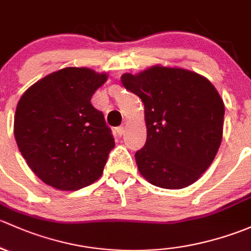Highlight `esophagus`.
<instances>
[{"instance_id":"34e87169","label":"esophagus","mask_w":251,"mask_h":251,"mask_svg":"<svg viewBox=\"0 0 251 251\" xmlns=\"http://www.w3.org/2000/svg\"><path fill=\"white\" fill-rule=\"evenodd\" d=\"M116 131H117L118 135H122V134H125L126 128L123 126H118V128H116Z\"/></svg>"}]
</instances>
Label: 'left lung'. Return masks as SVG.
<instances>
[{
	"label": "left lung",
	"mask_w": 251,
	"mask_h": 251,
	"mask_svg": "<svg viewBox=\"0 0 251 251\" xmlns=\"http://www.w3.org/2000/svg\"><path fill=\"white\" fill-rule=\"evenodd\" d=\"M121 81L145 106L147 139L135 153L140 174L169 190L197 181L222 140L225 105L215 87L196 72L159 65Z\"/></svg>",
	"instance_id": "8db88e82"
}]
</instances>
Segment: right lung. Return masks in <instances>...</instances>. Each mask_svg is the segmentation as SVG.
<instances>
[{"label": "right lung", "mask_w": 251, "mask_h": 251, "mask_svg": "<svg viewBox=\"0 0 251 251\" xmlns=\"http://www.w3.org/2000/svg\"><path fill=\"white\" fill-rule=\"evenodd\" d=\"M106 74L65 68L43 77L23 94L14 136L30 169L56 190L76 191L104 172L115 139L92 104Z\"/></svg>", "instance_id": "add662e5"}]
</instances>
